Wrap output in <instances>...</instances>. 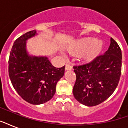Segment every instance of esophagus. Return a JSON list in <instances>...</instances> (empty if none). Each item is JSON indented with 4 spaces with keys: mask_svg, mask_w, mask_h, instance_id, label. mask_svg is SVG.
Wrapping results in <instances>:
<instances>
[{
    "mask_svg": "<svg viewBox=\"0 0 128 128\" xmlns=\"http://www.w3.org/2000/svg\"><path fill=\"white\" fill-rule=\"evenodd\" d=\"M65 69H66V70H72V67L70 64H66Z\"/></svg>",
    "mask_w": 128,
    "mask_h": 128,
    "instance_id": "1",
    "label": "esophagus"
}]
</instances>
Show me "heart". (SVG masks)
I'll use <instances>...</instances> for the list:
<instances>
[{
    "mask_svg": "<svg viewBox=\"0 0 128 128\" xmlns=\"http://www.w3.org/2000/svg\"><path fill=\"white\" fill-rule=\"evenodd\" d=\"M102 47L103 42L100 40L93 41L92 39H82L70 46L68 52L76 56L80 55L86 61H91L99 55Z\"/></svg>",
    "mask_w": 128,
    "mask_h": 128,
    "instance_id": "b5f03b06",
    "label": "heart"
}]
</instances>
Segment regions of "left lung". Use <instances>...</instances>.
Instances as JSON below:
<instances>
[{"label":"left lung","instance_id":"8db88e82","mask_svg":"<svg viewBox=\"0 0 128 128\" xmlns=\"http://www.w3.org/2000/svg\"><path fill=\"white\" fill-rule=\"evenodd\" d=\"M76 75L73 94L86 106L98 105L113 94L119 82L122 69V51L112 38L108 50L92 62L74 66Z\"/></svg>","mask_w":128,"mask_h":128}]
</instances>
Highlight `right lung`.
Wrapping results in <instances>:
<instances>
[{"label": "right lung", "instance_id": "1", "mask_svg": "<svg viewBox=\"0 0 128 128\" xmlns=\"http://www.w3.org/2000/svg\"><path fill=\"white\" fill-rule=\"evenodd\" d=\"M28 32L14 42L8 60V74L13 87L27 102L39 105L54 96L57 82L63 77L65 66L55 68L46 56H34L26 48L28 40L36 36Z\"/></svg>", "mask_w": 128, "mask_h": 128}]
</instances>
